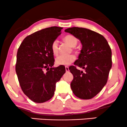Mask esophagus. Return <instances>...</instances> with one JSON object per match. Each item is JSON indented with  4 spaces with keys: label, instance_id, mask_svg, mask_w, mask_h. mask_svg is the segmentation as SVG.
<instances>
[{
    "label": "esophagus",
    "instance_id": "1",
    "mask_svg": "<svg viewBox=\"0 0 127 127\" xmlns=\"http://www.w3.org/2000/svg\"><path fill=\"white\" fill-rule=\"evenodd\" d=\"M65 70H66V72L69 71V68L68 66H65Z\"/></svg>",
    "mask_w": 127,
    "mask_h": 127
}]
</instances>
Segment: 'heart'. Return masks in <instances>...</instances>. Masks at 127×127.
Instances as JSON below:
<instances>
[{
    "mask_svg": "<svg viewBox=\"0 0 127 127\" xmlns=\"http://www.w3.org/2000/svg\"><path fill=\"white\" fill-rule=\"evenodd\" d=\"M64 40L71 47H75L78 43V39L75 36L73 35H67L64 37ZM51 50L53 54L57 55L58 54V40H54L52 43ZM75 59V57L73 55H59L56 57L55 63L58 65L66 66L69 65Z\"/></svg>",
    "mask_w": 127,
    "mask_h": 127,
    "instance_id": "1",
    "label": "heart"
}]
</instances>
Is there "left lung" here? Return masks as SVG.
<instances>
[{
	"mask_svg": "<svg viewBox=\"0 0 127 127\" xmlns=\"http://www.w3.org/2000/svg\"><path fill=\"white\" fill-rule=\"evenodd\" d=\"M81 41L82 45L75 66L69 68L73 79L71 83L73 93L78 98L90 99L102 90L107 82L112 67V52L107 40L102 35L83 28L65 29ZM84 71L77 70L76 66Z\"/></svg>",
	"mask_w": 127,
	"mask_h": 127,
	"instance_id": "8db88e82",
	"label": "left lung"
}]
</instances>
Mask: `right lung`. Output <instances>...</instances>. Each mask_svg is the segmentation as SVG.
I'll return each mask as SVG.
<instances>
[{"mask_svg": "<svg viewBox=\"0 0 127 127\" xmlns=\"http://www.w3.org/2000/svg\"><path fill=\"white\" fill-rule=\"evenodd\" d=\"M62 29L52 26L37 31L25 37L18 49L16 72L23 93L35 102L51 99L56 82L66 71L63 65L53 67L55 60L51 50L52 43Z\"/></svg>", "mask_w": 127, "mask_h": 127, "instance_id": "right-lung-1", "label": "right lung"}]
</instances>
